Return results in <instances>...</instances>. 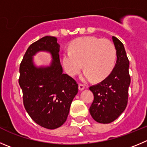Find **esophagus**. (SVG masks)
I'll return each mask as SVG.
<instances>
[{"label":"esophagus","instance_id":"esophagus-1","mask_svg":"<svg viewBox=\"0 0 147 147\" xmlns=\"http://www.w3.org/2000/svg\"><path fill=\"white\" fill-rule=\"evenodd\" d=\"M78 88H79L80 90H83L85 88V86L83 84H82V83H79L78 84Z\"/></svg>","mask_w":147,"mask_h":147}]
</instances>
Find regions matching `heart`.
Segmentation results:
<instances>
[{
  "instance_id": "heart-1",
  "label": "heart",
  "mask_w": 147,
  "mask_h": 147,
  "mask_svg": "<svg viewBox=\"0 0 147 147\" xmlns=\"http://www.w3.org/2000/svg\"><path fill=\"white\" fill-rule=\"evenodd\" d=\"M116 57V48L111 40L83 37L74 40L69 51L63 53L62 64L69 76L76 75L83 65L84 79L101 80L113 69Z\"/></svg>"
}]
</instances>
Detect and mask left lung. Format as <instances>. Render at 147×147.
<instances>
[{
	"label": "left lung",
	"mask_w": 147,
	"mask_h": 147,
	"mask_svg": "<svg viewBox=\"0 0 147 147\" xmlns=\"http://www.w3.org/2000/svg\"><path fill=\"white\" fill-rule=\"evenodd\" d=\"M116 48L117 61L111 73L101 83L89 88L94 99L89 112L94 120L107 124L115 120L125 109L131 83L129 60L123 44L112 36Z\"/></svg>",
	"instance_id": "1"
}]
</instances>
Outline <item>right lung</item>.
<instances>
[{"label": "right lung", "instance_id": "obj_1", "mask_svg": "<svg viewBox=\"0 0 147 147\" xmlns=\"http://www.w3.org/2000/svg\"><path fill=\"white\" fill-rule=\"evenodd\" d=\"M40 50L52 53L53 61L49 67L34 65L32 56ZM59 51L57 38L43 37L29 46L20 67L19 84L24 108L33 121L47 129H56L65 123L78 91L77 82L62 73Z\"/></svg>", "mask_w": 147, "mask_h": 147}]
</instances>
